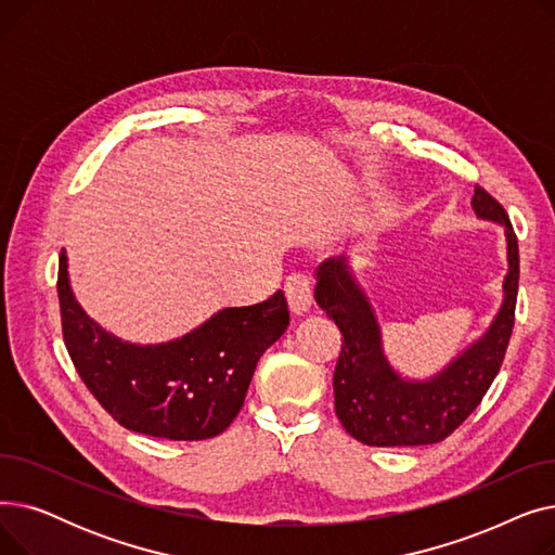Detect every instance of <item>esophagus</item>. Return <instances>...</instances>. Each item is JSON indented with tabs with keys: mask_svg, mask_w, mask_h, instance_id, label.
I'll return each mask as SVG.
<instances>
[{
	"mask_svg": "<svg viewBox=\"0 0 555 555\" xmlns=\"http://www.w3.org/2000/svg\"><path fill=\"white\" fill-rule=\"evenodd\" d=\"M287 306L295 314H306L312 306V281L306 274H293L285 281Z\"/></svg>",
	"mask_w": 555,
	"mask_h": 555,
	"instance_id": "obj_1",
	"label": "esophagus"
}]
</instances>
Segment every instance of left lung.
I'll return each mask as SVG.
<instances>
[{
	"label": "left lung",
	"mask_w": 555,
	"mask_h": 555,
	"mask_svg": "<svg viewBox=\"0 0 555 555\" xmlns=\"http://www.w3.org/2000/svg\"><path fill=\"white\" fill-rule=\"evenodd\" d=\"M477 218L504 227L508 272L504 301L490 328L427 380L402 377L385 356L383 328L346 256L317 268L314 299L344 335L333 375L335 412L364 446L406 448L439 443L468 418L500 373L515 324L519 249L502 204L475 186Z\"/></svg>",
	"instance_id": "left-lung-1"
}]
</instances>
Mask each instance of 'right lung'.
<instances>
[{
    "mask_svg": "<svg viewBox=\"0 0 555 555\" xmlns=\"http://www.w3.org/2000/svg\"><path fill=\"white\" fill-rule=\"evenodd\" d=\"M63 335L85 387L130 431L168 441H204L238 416L260 356L285 333L283 293L222 308L195 331L162 344L124 341L76 301L67 254L57 268Z\"/></svg>",
    "mask_w": 555,
    "mask_h": 555,
    "instance_id": "obj_1",
    "label": "right lung"
}]
</instances>
